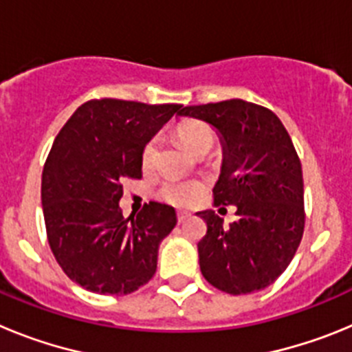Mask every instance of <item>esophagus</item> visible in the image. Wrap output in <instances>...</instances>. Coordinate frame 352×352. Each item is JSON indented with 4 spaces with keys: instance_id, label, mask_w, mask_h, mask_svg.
<instances>
[{
    "instance_id": "obj_1",
    "label": "esophagus",
    "mask_w": 352,
    "mask_h": 352,
    "mask_svg": "<svg viewBox=\"0 0 352 352\" xmlns=\"http://www.w3.org/2000/svg\"><path fill=\"white\" fill-rule=\"evenodd\" d=\"M176 217H178V222L182 223L188 219V213H185V211H178V214H176Z\"/></svg>"
}]
</instances>
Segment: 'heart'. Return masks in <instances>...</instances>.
Returning <instances> with one entry per match:
<instances>
[{
	"label": "heart",
	"mask_w": 352,
	"mask_h": 352,
	"mask_svg": "<svg viewBox=\"0 0 352 352\" xmlns=\"http://www.w3.org/2000/svg\"><path fill=\"white\" fill-rule=\"evenodd\" d=\"M176 135L190 153L201 148H211L214 142V132L210 125L203 121H185L176 129ZM158 138H151L142 148L141 164L144 169H151L157 162ZM203 185L199 182H179L170 179L160 188V197L174 206H188L201 195Z\"/></svg>",
	"instance_id": "heart-1"
}]
</instances>
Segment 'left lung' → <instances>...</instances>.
<instances>
[{
	"label": "left lung",
	"instance_id": "left-lung-1",
	"mask_svg": "<svg viewBox=\"0 0 352 352\" xmlns=\"http://www.w3.org/2000/svg\"><path fill=\"white\" fill-rule=\"evenodd\" d=\"M178 114L219 130L223 160L213 201L232 204L238 214L223 226L213 210L197 213L208 226L197 243L201 273L234 296L268 287L292 261L305 229L303 173L287 130L270 109L239 98Z\"/></svg>",
	"mask_w": 352,
	"mask_h": 352
}]
</instances>
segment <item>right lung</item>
I'll list each match as a JSON object with an SVG mask.
<instances>
[{
	"mask_svg": "<svg viewBox=\"0 0 352 352\" xmlns=\"http://www.w3.org/2000/svg\"><path fill=\"white\" fill-rule=\"evenodd\" d=\"M182 107L89 100L56 135L42 173L43 219L56 261L80 287L130 294L157 272L176 211L151 201L125 219L120 199L125 178L142 176L146 142Z\"/></svg>",
	"mask_w": 352,
	"mask_h": 352,
	"instance_id": "1",
	"label": "right lung"
}]
</instances>
